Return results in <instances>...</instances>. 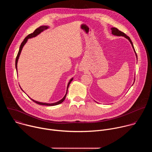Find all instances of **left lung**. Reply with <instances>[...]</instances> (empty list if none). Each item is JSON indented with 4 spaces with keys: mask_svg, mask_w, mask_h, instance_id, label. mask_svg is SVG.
<instances>
[{
    "mask_svg": "<svg viewBox=\"0 0 152 152\" xmlns=\"http://www.w3.org/2000/svg\"><path fill=\"white\" fill-rule=\"evenodd\" d=\"M111 30H112V34H113V35H117V36H123V37H124L126 38H127V39L130 41V42L131 43V45H132V48H133V49H134V52H135V54H136V56H137V53H136V52H135V49H134V45H133V43H132V42L131 38H129V37H128L127 35H126L124 32H123L119 31V30H118L117 28H111Z\"/></svg>",
    "mask_w": 152,
    "mask_h": 152,
    "instance_id": "1",
    "label": "left lung"
}]
</instances>
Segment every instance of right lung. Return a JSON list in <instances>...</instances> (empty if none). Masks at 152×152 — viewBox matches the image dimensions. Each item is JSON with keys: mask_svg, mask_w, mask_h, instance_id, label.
Instances as JSON below:
<instances>
[{"mask_svg": "<svg viewBox=\"0 0 152 152\" xmlns=\"http://www.w3.org/2000/svg\"><path fill=\"white\" fill-rule=\"evenodd\" d=\"M48 28V26H39V28H38L37 29H36L34 32L33 33H31L30 34H29L25 39L23 41V42H21V44L20 45V49H19V50H18V54L17 55V57H16V59H15V68H16V70H17V62H18V58H19V56L20 55V53H21V50H22L23 49V47L24 46V45H25V43L27 42L28 41V39L29 38H32V37H36L37 35H38L39 34H40L42 31H43L45 29H47ZM73 80V78L70 80V82H69L68 83V85H67V90H68V88L69 86V85L70 83V82L72 81ZM67 93L66 94V95H65V96L59 101L56 102V103H41V102H37V101H35V100H32V99H31L33 102H35L37 104H41V105H46V106H55V105H57V104H59L60 103H61L65 99H66V97L67 96Z\"/></svg>", "mask_w": 152, "mask_h": 152, "instance_id": "1", "label": "right lung"}]
</instances>
